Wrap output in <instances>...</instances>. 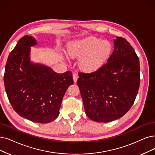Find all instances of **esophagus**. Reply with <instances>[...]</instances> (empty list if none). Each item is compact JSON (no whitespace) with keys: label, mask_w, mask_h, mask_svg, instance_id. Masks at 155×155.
<instances>
[{"label":"esophagus","mask_w":155,"mask_h":155,"mask_svg":"<svg viewBox=\"0 0 155 155\" xmlns=\"http://www.w3.org/2000/svg\"><path fill=\"white\" fill-rule=\"evenodd\" d=\"M72 76H73L74 82V83H76V82H77V80H78V75L77 74H76V73H74Z\"/></svg>","instance_id":"obj_1"}]
</instances>
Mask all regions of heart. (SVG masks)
<instances>
[{
    "label": "heart",
    "mask_w": 155,
    "mask_h": 155,
    "mask_svg": "<svg viewBox=\"0 0 155 155\" xmlns=\"http://www.w3.org/2000/svg\"><path fill=\"white\" fill-rule=\"evenodd\" d=\"M113 49L110 41L88 36L70 42L68 54L71 58H79V65L83 71L94 72L107 63Z\"/></svg>",
    "instance_id": "1"
}]
</instances>
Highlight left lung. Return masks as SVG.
Returning <instances> with one entry per match:
<instances>
[{
    "mask_svg": "<svg viewBox=\"0 0 155 155\" xmlns=\"http://www.w3.org/2000/svg\"><path fill=\"white\" fill-rule=\"evenodd\" d=\"M107 62L90 74L79 72L77 84L85 113L97 122H110L124 116L132 106L140 86L137 54L124 38L116 37Z\"/></svg>",
    "mask_w": 155,
    "mask_h": 155,
    "instance_id": "1",
    "label": "left lung"
}]
</instances>
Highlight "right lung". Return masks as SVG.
Here are the masks:
<instances>
[{
    "mask_svg": "<svg viewBox=\"0 0 155 155\" xmlns=\"http://www.w3.org/2000/svg\"><path fill=\"white\" fill-rule=\"evenodd\" d=\"M37 44L34 37L27 35L18 41L6 62L4 82L9 101L18 114L48 123L58 117L65 93L74 81L70 71L58 74L30 61V46Z\"/></svg>",
    "mask_w": 155,
    "mask_h": 155,
    "instance_id": "obj_1",
    "label": "right lung"
}]
</instances>
